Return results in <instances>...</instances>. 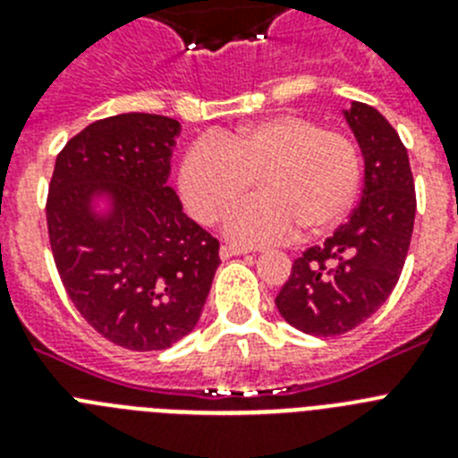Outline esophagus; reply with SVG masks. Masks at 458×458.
Returning a JSON list of instances; mask_svg holds the SVG:
<instances>
[{"mask_svg": "<svg viewBox=\"0 0 458 458\" xmlns=\"http://www.w3.org/2000/svg\"><path fill=\"white\" fill-rule=\"evenodd\" d=\"M242 254H248V250H245V248H233V245H222V248H220V257L222 259L242 257Z\"/></svg>", "mask_w": 458, "mask_h": 458, "instance_id": "1", "label": "esophagus"}]
</instances>
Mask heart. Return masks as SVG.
<instances>
[{
    "label": "heart",
    "mask_w": 458,
    "mask_h": 458,
    "mask_svg": "<svg viewBox=\"0 0 458 458\" xmlns=\"http://www.w3.org/2000/svg\"><path fill=\"white\" fill-rule=\"evenodd\" d=\"M225 222V233L241 245L284 241L301 225L326 232L353 204L360 185V156L349 137L298 114L252 121L217 140H199L185 151L179 190L185 206L204 225H216L250 192Z\"/></svg>",
    "instance_id": "obj_1"
}]
</instances>
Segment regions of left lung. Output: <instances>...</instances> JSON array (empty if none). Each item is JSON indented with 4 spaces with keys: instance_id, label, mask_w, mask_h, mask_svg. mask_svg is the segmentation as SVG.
Masks as SVG:
<instances>
[{
    "instance_id": "1",
    "label": "left lung",
    "mask_w": 458,
    "mask_h": 458,
    "mask_svg": "<svg viewBox=\"0 0 458 458\" xmlns=\"http://www.w3.org/2000/svg\"><path fill=\"white\" fill-rule=\"evenodd\" d=\"M353 131L365 185L349 222L293 261L275 305L286 323L314 337H337L374 317L399 282L415 222L408 151L378 109H342Z\"/></svg>"
}]
</instances>
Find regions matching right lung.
Returning a JSON list of instances; mask_svg holds the SVG:
<instances>
[{"label": "right lung", "mask_w": 458, "mask_h": 458, "mask_svg": "<svg viewBox=\"0 0 458 458\" xmlns=\"http://www.w3.org/2000/svg\"><path fill=\"white\" fill-rule=\"evenodd\" d=\"M181 123L128 112L87 125L56 156L47 232L68 298L116 346L165 351L192 333L220 242L172 185Z\"/></svg>", "instance_id": "right-lung-1"}]
</instances>
